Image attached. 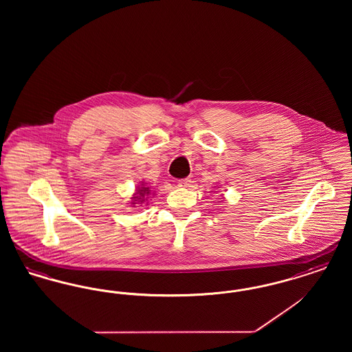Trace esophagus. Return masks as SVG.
<instances>
[{
  "mask_svg": "<svg viewBox=\"0 0 352 352\" xmlns=\"http://www.w3.org/2000/svg\"><path fill=\"white\" fill-rule=\"evenodd\" d=\"M190 184H191V179L190 178H184V179L178 181V186L179 187H188Z\"/></svg>",
  "mask_w": 352,
  "mask_h": 352,
  "instance_id": "esophagus-1",
  "label": "esophagus"
}]
</instances>
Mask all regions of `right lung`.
Instances as JSON below:
<instances>
[{
  "mask_svg": "<svg viewBox=\"0 0 352 352\" xmlns=\"http://www.w3.org/2000/svg\"><path fill=\"white\" fill-rule=\"evenodd\" d=\"M148 188H149V187H141V188L138 190V197H134V201H144L141 197H144V195H148V194H149V190H148Z\"/></svg>",
  "mask_w": 352,
  "mask_h": 352,
  "instance_id": "1",
  "label": "right lung"
}]
</instances>
